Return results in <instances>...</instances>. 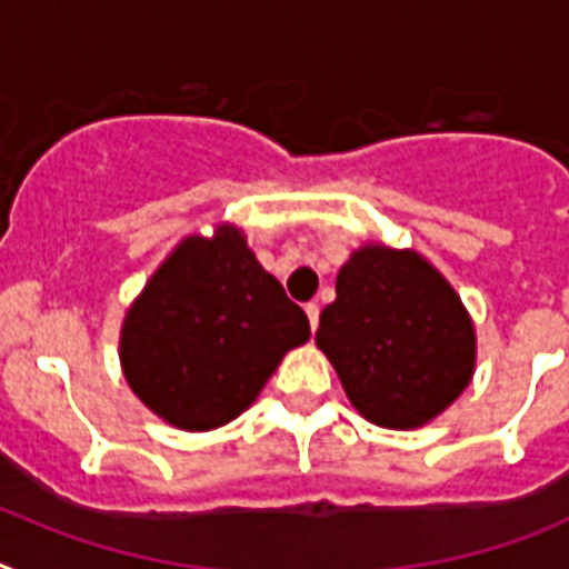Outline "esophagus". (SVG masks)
Masks as SVG:
<instances>
[{"mask_svg": "<svg viewBox=\"0 0 569 569\" xmlns=\"http://www.w3.org/2000/svg\"><path fill=\"white\" fill-rule=\"evenodd\" d=\"M306 318H309V326H312V332H315V329H318V320H320V306L306 303Z\"/></svg>", "mask_w": 569, "mask_h": 569, "instance_id": "obj_1", "label": "esophagus"}]
</instances>
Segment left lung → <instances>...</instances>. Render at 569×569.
Returning <instances> with one entry per match:
<instances>
[{"mask_svg": "<svg viewBox=\"0 0 569 569\" xmlns=\"http://www.w3.org/2000/svg\"><path fill=\"white\" fill-rule=\"evenodd\" d=\"M335 291L315 343L367 421L418 429L461 398L476 372V326L427 257L363 243Z\"/></svg>", "mask_w": 569, "mask_h": 569, "instance_id": "1", "label": "left lung"}]
</instances>
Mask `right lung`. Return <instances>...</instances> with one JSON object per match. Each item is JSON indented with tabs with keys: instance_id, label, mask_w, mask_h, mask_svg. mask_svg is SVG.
I'll return each mask as SVG.
<instances>
[{
	"instance_id": "obj_1",
	"label": "right lung",
	"mask_w": 569,
	"mask_h": 569,
	"mask_svg": "<svg viewBox=\"0 0 569 569\" xmlns=\"http://www.w3.org/2000/svg\"><path fill=\"white\" fill-rule=\"evenodd\" d=\"M309 320L257 263L243 229L182 237L128 306L120 363L131 392L186 432L234 421L257 401Z\"/></svg>"
}]
</instances>
